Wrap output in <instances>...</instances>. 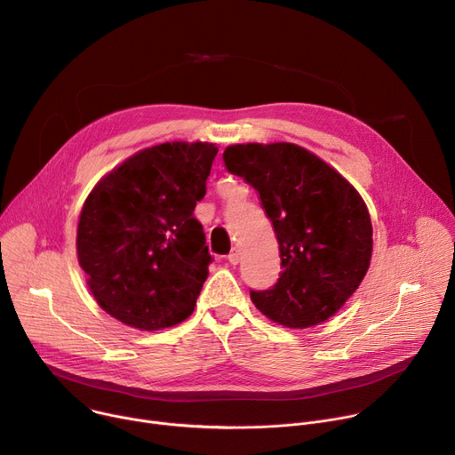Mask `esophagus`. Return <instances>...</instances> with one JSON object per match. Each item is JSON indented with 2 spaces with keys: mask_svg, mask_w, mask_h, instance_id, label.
<instances>
[{
  "mask_svg": "<svg viewBox=\"0 0 455 455\" xmlns=\"http://www.w3.org/2000/svg\"><path fill=\"white\" fill-rule=\"evenodd\" d=\"M239 260H241V251H239V248H232V251L228 253V262L230 264H239Z\"/></svg>",
  "mask_w": 455,
  "mask_h": 455,
  "instance_id": "34e87169",
  "label": "esophagus"
}]
</instances>
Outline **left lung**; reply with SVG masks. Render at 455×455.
<instances>
[{
    "mask_svg": "<svg viewBox=\"0 0 455 455\" xmlns=\"http://www.w3.org/2000/svg\"><path fill=\"white\" fill-rule=\"evenodd\" d=\"M223 161L259 193L278 241L280 278L271 289L250 291L255 307L287 329L327 322L370 267L373 228L363 196L292 142L232 144Z\"/></svg>",
    "mask_w": 455,
    "mask_h": 455,
    "instance_id": "obj_1",
    "label": "left lung"
}]
</instances>
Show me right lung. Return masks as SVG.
Segmentation results:
<instances>
[{
    "mask_svg": "<svg viewBox=\"0 0 455 455\" xmlns=\"http://www.w3.org/2000/svg\"><path fill=\"white\" fill-rule=\"evenodd\" d=\"M218 146L164 142L137 151L89 193L76 255L98 306L139 331L188 320L212 260L200 221Z\"/></svg>",
    "mask_w": 455,
    "mask_h": 455,
    "instance_id": "1",
    "label": "right lung"
}]
</instances>
